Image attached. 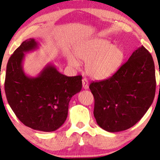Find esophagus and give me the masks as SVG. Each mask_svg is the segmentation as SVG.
Masks as SVG:
<instances>
[{"instance_id": "obj_1", "label": "esophagus", "mask_w": 160, "mask_h": 160, "mask_svg": "<svg viewBox=\"0 0 160 160\" xmlns=\"http://www.w3.org/2000/svg\"><path fill=\"white\" fill-rule=\"evenodd\" d=\"M82 88L84 89H85V90H87V89H88V88H89V82H88V80L85 79V78H83V79L82 80Z\"/></svg>"}]
</instances>
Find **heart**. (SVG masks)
<instances>
[{"label": "heart", "instance_id": "obj_1", "mask_svg": "<svg viewBox=\"0 0 160 160\" xmlns=\"http://www.w3.org/2000/svg\"><path fill=\"white\" fill-rule=\"evenodd\" d=\"M74 53L78 58L86 62L87 73L97 80L106 79L114 74L125 57L121 47L99 37L80 43L75 48ZM68 61L71 66H78V62L73 56H70Z\"/></svg>", "mask_w": 160, "mask_h": 160}]
</instances>
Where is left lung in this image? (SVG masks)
<instances>
[{
    "label": "left lung",
    "instance_id": "8db88e82",
    "mask_svg": "<svg viewBox=\"0 0 160 160\" xmlns=\"http://www.w3.org/2000/svg\"><path fill=\"white\" fill-rule=\"evenodd\" d=\"M94 116L108 132L125 131L142 118L152 104L156 90L153 58L141 46L112 77L93 82Z\"/></svg>",
    "mask_w": 160,
    "mask_h": 160
}]
</instances>
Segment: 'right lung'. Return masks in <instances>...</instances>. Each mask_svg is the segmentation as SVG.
<instances>
[{"label":"right lung","instance_id":"1","mask_svg":"<svg viewBox=\"0 0 160 160\" xmlns=\"http://www.w3.org/2000/svg\"><path fill=\"white\" fill-rule=\"evenodd\" d=\"M34 39L22 43L7 64L5 92L8 102L22 123L37 131L51 132L66 120L71 97L82 89V76L68 77L47 64L37 77L23 70L25 53L38 48Z\"/></svg>","mask_w":160,"mask_h":160}]
</instances>
